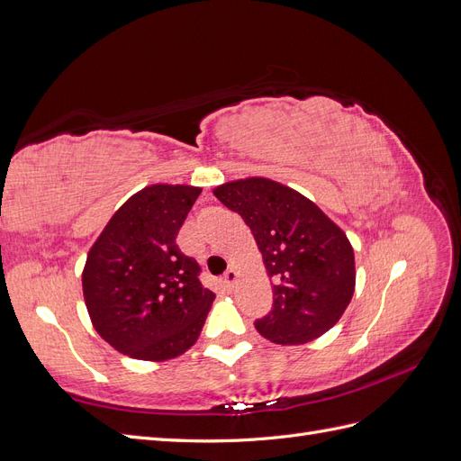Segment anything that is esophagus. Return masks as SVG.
Segmentation results:
<instances>
[{"label":"esophagus","instance_id":"34e87169","mask_svg":"<svg viewBox=\"0 0 461 461\" xmlns=\"http://www.w3.org/2000/svg\"><path fill=\"white\" fill-rule=\"evenodd\" d=\"M236 283H239V273H236L234 269L227 271V273H225V276H222V286H225V290H227V292H232Z\"/></svg>","mask_w":461,"mask_h":461}]
</instances>
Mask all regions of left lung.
I'll return each mask as SVG.
<instances>
[{
  "label": "left lung",
  "mask_w": 461,
  "mask_h": 461,
  "mask_svg": "<svg viewBox=\"0 0 461 461\" xmlns=\"http://www.w3.org/2000/svg\"><path fill=\"white\" fill-rule=\"evenodd\" d=\"M252 230L273 285V310L256 321L275 344L312 342L339 323L356 290V258L346 232L298 190L265 176L213 188Z\"/></svg>",
  "instance_id": "1"
}]
</instances>
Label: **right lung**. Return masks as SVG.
Returning <instances> with one entry per match:
<instances>
[{"label": "right lung", "instance_id": "1", "mask_svg": "<svg viewBox=\"0 0 461 461\" xmlns=\"http://www.w3.org/2000/svg\"><path fill=\"white\" fill-rule=\"evenodd\" d=\"M202 188L149 185L124 202L92 244L82 294L97 334L117 352L167 361L196 344L215 294L176 234Z\"/></svg>", "mask_w": 461, "mask_h": 461}]
</instances>
